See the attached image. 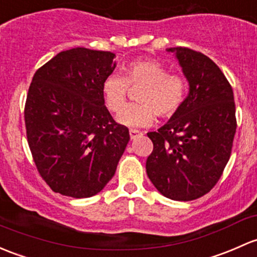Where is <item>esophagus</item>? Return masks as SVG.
I'll list each match as a JSON object with an SVG mask.
<instances>
[{
  "label": "esophagus",
  "mask_w": 257,
  "mask_h": 257,
  "mask_svg": "<svg viewBox=\"0 0 257 257\" xmlns=\"http://www.w3.org/2000/svg\"><path fill=\"white\" fill-rule=\"evenodd\" d=\"M129 134H131V139H136L140 133L138 131H133V129H132V131H129Z\"/></svg>",
  "instance_id": "obj_1"
}]
</instances>
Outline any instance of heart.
Here are the masks:
<instances>
[{"mask_svg":"<svg viewBox=\"0 0 257 257\" xmlns=\"http://www.w3.org/2000/svg\"><path fill=\"white\" fill-rule=\"evenodd\" d=\"M143 87L138 105L124 108L128 87ZM185 76L170 74L167 67L155 60H137L124 69V76L112 74L102 83L104 103L110 112H119L117 120L129 128H144L159 118H170L180 109L187 93Z\"/></svg>","mask_w":257,"mask_h":257,"instance_id":"heart-1","label":"heart"}]
</instances>
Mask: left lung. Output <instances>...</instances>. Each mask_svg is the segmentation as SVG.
Returning a JSON list of instances; mask_svg holds the SVG:
<instances>
[{
    "label": "left lung",
    "mask_w": 257,
    "mask_h": 257,
    "mask_svg": "<svg viewBox=\"0 0 257 257\" xmlns=\"http://www.w3.org/2000/svg\"><path fill=\"white\" fill-rule=\"evenodd\" d=\"M190 85L180 109L158 132L147 174L163 196L193 201L209 192L228 164L236 131L230 83L208 56L188 48H169Z\"/></svg>",
    "instance_id": "left-lung-1"
}]
</instances>
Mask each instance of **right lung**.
I'll return each mask as SVG.
<instances>
[{"label":"right lung","mask_w":257,"mask_h":257,"mask_svg":"<svg viewBox=\"0 0 257 257\" xmlns=\"http://www.w3.org/2000/svg\"><path fill=\"white\" fill-rule=\"evenodd\" d=\"M115 54L74 48L37 70L24 107L29 149L54 192L87 198L114 176L129 131L104 106L102 83Z\"/></svg>","instance_id":"obj_1"}]
</instances>
